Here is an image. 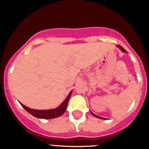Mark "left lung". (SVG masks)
I'll return each instance as SVG.
<instances>
[{
  "instance_id": "8db88e82",
  "label": "left lung",
  "mask_w": 149,
  "mask_h": 149,
  "mask_svg": "<svg viewBox=\"0 0 149 149\" xmlns=\"http://www.w3.org/2000/svg\"><path fill=\"white\" fill-rule=\"evenodd\" d=\"M119 48H120V49H121V50H122V51H123V52H126V53H127V51H125V50L124 49V48H122V46H121V45H119ZM91 113L93 114V116H95V117H98V118H100V119H104V118H101V117H99V116H96V115H95V114H94V113H92V112H91Z\"/></svg>"
}]
</instances>
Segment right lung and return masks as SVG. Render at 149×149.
Returning a JSON list of instances; mask_svg holds the SVG:
<instances>
[{
	"label": "right lung",
	"instance_id": "1",
	"mask_svg": "<svg viewBox=\"0 0 149 149\" xmlns=\"http://www.w3.org/2000/svg\"><path fill=\"white\" fill-rule=\"evenodd\" d=\"M72 92L71 91L69 94H68V97L66 98V99L63 101V103L61 104L59 107L56 109H52V110H33V109H30L27 107L24 106V104H21L22 106L23 107L24 110H27L29 113H30L31 115H33V116L36 117V118H39V119H54V118H56V117H58L60 116H61L62 114L64 113V112L65 111L67 108V105L68 103V100L70 98L71 95H72Z\"/></svg>",
	"mask_w": 149,
	"mask_h": 149
}]
</instances>
